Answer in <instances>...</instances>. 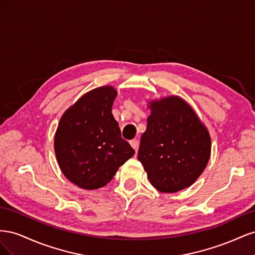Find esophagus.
I'll use <instances>...</instances> for the list:
<instances>
[{
  "label": "esophagus",
  "mask_w": 255,
  "mask_h": 255,
  "mask_svg": "<svg viewBox=\"0 0 255 255\" xmlns=\"http://www.w3.org/2000/svg\"><path fill=\"white\" fill-rule=\"evenodd\" d=\"M129 144L132 145V148L137 152V148H138V140L137 139H132L129 141Z\"/></svg>",
  "instance_id": "34e87169"
}]
</instances>
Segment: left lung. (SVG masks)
Masks as SVG:
<instances>
[{"label": "left lung", "instance_id": "8db88e82", "mask_svg": "<svg viewBox=\"0 0 255 255\" xmlns=\"http://www.w3.org/2000/svg\"><path fill=\"white\" fill-rule=\"evenodd\" d=\"M138 160L152 186L177 192L194 184L211 156V136L192 107L177 96L151 100Z\"/></svg>", "mask_w": 255, "mask_h": 255}]
</instances>
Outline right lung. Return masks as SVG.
<instances>
[{
	"label": "right lung",
	"mask_w": 255,
	"mask_h": 255,
	"mask_svg": "<svg viewBox=\"0 0 255 255\" xmlns=\"http://www.w3.org/2000/svg\"><path fill=\"white\" fill-rule=\"evenodd\" d=\"M113 86L92 89L61 116L54 151L61 172L80 188L94 190L110 183L134 155L112 114L117 97Z\"/></svg>",
	"instance_id": "right-lung-1"
}]
</instances>
